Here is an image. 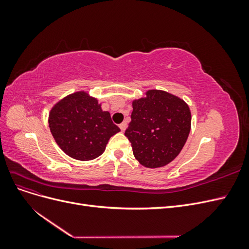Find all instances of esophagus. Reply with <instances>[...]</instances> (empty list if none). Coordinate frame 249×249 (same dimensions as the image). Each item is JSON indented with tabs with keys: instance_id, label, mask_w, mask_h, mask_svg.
<instances>
[{
	"instance_id": "34e87169",
	"label": "esophagus",
	"mask_w": 249,
	"mask_h": 249,
	"mask_svg": "<svg viewBox=\"0 0 249 249\" xmlns=\"http://www.w3.org/2000/svg\"><path fill=\"white\" fill-rule=\"evenodd\" d=\"M119 127H120V130H122V132H124L125 129H126V123L120 124H119Z\"/></svg>"
}]
</instances>
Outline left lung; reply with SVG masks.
I'll list each match as a JSON object with an SVG mask.
<instances>
[{
  "label": "left lung",
  "instance_id": "8db88e82",
  "mask_svg": "<svg viewBox=\"0 0 249 249\" xmlns=\"http://www.w3.org/2000/svg\"><path fill=\"white\" fill-rule=\"evenodd\" d=\"M191 129V112L179 97L148 90L133 102L131 123L124 132L133 154L147 168L163 167L180 153Z\"/></svg>",
  "mask_w": 249,
  "mask_h": 249
}]
</instances>
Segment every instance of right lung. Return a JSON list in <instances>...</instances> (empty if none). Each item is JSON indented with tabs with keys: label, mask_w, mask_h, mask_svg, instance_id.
<instances>
[{
	"label": "right lung",
	"mask_w": 249,
	"mask_h": 249,
	"mask_svg": "<svg viewBox=\"0 0 249 249\" xmlns=\"http://www.w3.org/2000/svg\"><path fill=\"white\" fill-rule=\"evenodd\" d=\"M49 125L63 152L80 161L101 156L109 139L120 131L110 113L84 91L67 95L50 112Z\"/></svg>",
	"instance_id": "obj_1"
}]
</instances>
